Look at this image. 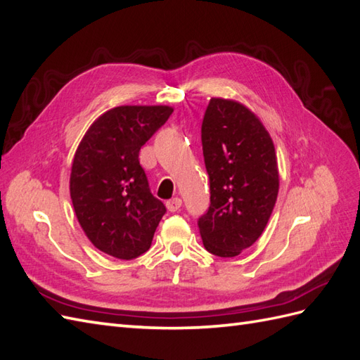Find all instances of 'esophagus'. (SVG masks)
I'll return each mask as SVG.
<instances>
[{"instance_id": "1", "label": "esophagus", "mask_w": 360, "mask_h": 360, "mask_svg": "<svg viewBox=\"0 0 360 360\" xmlns=\"http://www.w3.org/2000/svg\"><path fill=\"white\" fill-rule=\"evenodd\" d=\"M166 207H168L169 212H177V210L181 207V200L179 197L168 200L166 201Z\"/></svg>"}]
</instances>
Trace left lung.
Segmentation results:
<instances>
[{
	"mask_svg": "<svg viewBox=\"0 0 360 360\" xmlns=\"http://www.w3.org/2000/svg\"><path fill=\"white\" fill-rule=\"evenodd\" d=\"M210 206L198 220L207 252L233 258L264 232L279 191L275 145L255 112L212 98L201 125Z\"/></svg>",
	"mask_w": 360,
	"mask_h": 360,
	"instance_id": "obj_1",
	"label": "left lung"
}]
</instances>
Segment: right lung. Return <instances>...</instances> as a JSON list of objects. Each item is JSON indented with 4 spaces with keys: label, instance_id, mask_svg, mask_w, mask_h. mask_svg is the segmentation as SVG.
Masks as SVG:
<instances>
[{
    "label": "right lung",
    "instance_id": "add662e5",
    "mask_svg": "<svg viewBox=\"0 0 360 360\" xmlns=\"http://www.w3.org/2000/svg\"><path fill=\"white\" fill-rule=\"evenodd\" d=\"M174 111L168 105H122L86 129L75 153L70 197L96 249L133 259L151 246L165 214L139 163V151Z\"/></svg>",
    "mask_w": 360,
    "mask_h": 360
}]
</instances>
